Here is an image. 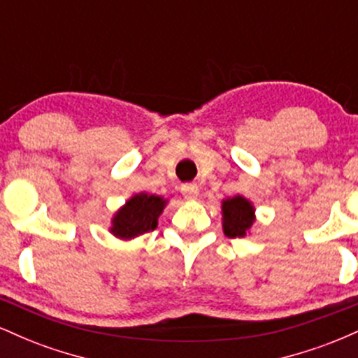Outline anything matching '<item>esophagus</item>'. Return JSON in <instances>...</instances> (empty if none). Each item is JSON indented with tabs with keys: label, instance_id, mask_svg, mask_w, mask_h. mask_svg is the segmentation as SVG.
<instances>
[{
	"label": "esophagus",
	"instance_id": "1",
	"mask_svg": "<svg viewBox=\"0 0 358 358\" xmlns=\"http://www.w3.org/2000/svg\"><path fill=\"white\" fill-rule=\"evenodd\" d=\"M182 193L187 200H195L196 196H199V185L185 183V185H182Z\"/></svg>",
	"mask_w": 358,
	"mask_h": 358
}]
</instances>
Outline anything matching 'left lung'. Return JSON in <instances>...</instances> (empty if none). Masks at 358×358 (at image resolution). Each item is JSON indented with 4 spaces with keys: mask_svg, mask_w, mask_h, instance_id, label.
<instances>
[{
    "mask_svg": "<svg viewBox=\"0 0 358 358\" xmlns=\"http://www.w3.org/2000/svg\"><path fill=\"white\" fill-rule=\"evenodd\" d=\"M224 212V232L225 236L236 239L244 237L254 222V208L244 196L236 195L232 199L224 200L222 203Z\"/></svg>",
    "mask_w": 358,
    "mask_h": 358,
    "instance_id": "1",
    "label": "left lung"
}]
</instances>
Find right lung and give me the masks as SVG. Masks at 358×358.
I'll use <instances>...</instances> for the list:
<instances>
[{"label":"right lung","instance_id":"obj_1","mask_svg":"<svg viewBox=\"0 0 358 358\" xmlns=\"http://www.w3.org/2000/svg\"><path fill=\"white\" fill-rule=\"evenodd\" d=\"M163 207H165V200L162 196L146 195V193L134 195L114 215L110 232L121 239H133L136 236L155 231Z\"/></svg>","mask_w":358,"mask_h":358}]
</instances>
